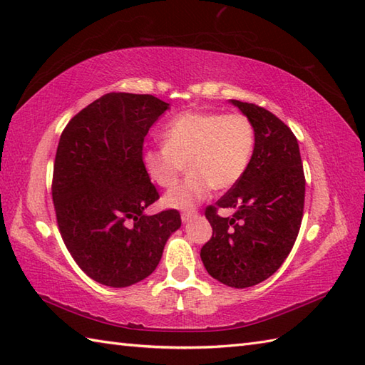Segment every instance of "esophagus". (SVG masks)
Listing matches in <instances>:
<instances>
[{
    "label": "esophagus",
    "instance_id": "esophagus-1",
    "mask_svg": "<svg viewBox=\"0 0 365 365\" xmlns=\"http://www.w3.org/2000/svg\"><path fill=\"white\" fill-rule=\"evenodd\" d=\"M196 215H197V212H196V210H187V212H182V221H183V222H187V221H190L191 218H195Z\"/></svg>",
    "mask_w": 365,
    "mask_h": 365
}]
</instances>
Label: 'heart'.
Wrapping results in <instances>:
<instances>
[{
	"label": "heart",
	"instance_id": "b5f03b06",
	"mask_svg": "<svg viewBox=\"0 0 365 365\" xmlns=\"http://www.w3.org/2000/svg\"><path fill=\"white\" fill-rule=\"evenodd\" d=\"M165 144L143 155L145 173L161 188L177 183L187 163L191 173L165 196L174 208H191L212 188L226 191L243 177L252 158L255 131L245 114L187 111L163 130Z\"/></svg>",
	"mask_w": 365,
	"mask_h": 365
}]
</instances>
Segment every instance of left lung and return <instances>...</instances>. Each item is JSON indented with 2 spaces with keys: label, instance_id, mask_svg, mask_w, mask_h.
Masks as SVG:
<instances>
[{
  "label": "left lung",
  "instance_id": "1",
  "mask_svg": "<svg viewBox=\"0 0 365 365\" xmlns=\"http://www.w3.org/2000/svg\"><path fill=\"white\" fill-rule=\"evenodd\" d=\"M255 131L252 158L243 177L215 205L205 208L213 229L200 250L212 277L235 289L274 274L297 242L304 212L306 177L297 136L255 103L230 100ZM220 207H235L224 219Z\"/></svg>",
  "mask_w": 365,
  "mask_h": 365
}]
</instances>
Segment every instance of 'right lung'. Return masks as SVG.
<instances>
[{"label": "right lung", "instance_id": "add662e5", "mask_svg": "<svg viewBox=\"0 0 365 365\" xmlns=\"http://www.w3.org/2000/svg\"><path fill=\"white\" fill-rule=\"evenodd\" d=\"M169 103L110 92L75 114L59 138L51 196L59 234L84 273L128 287L157 268L180 227L175 208L144 215L160 199L143 163L144 138Z\"/></svg>", "mask_w": 365, "mask_h": 365}]
</instances>
